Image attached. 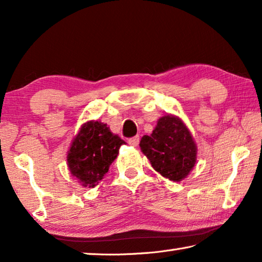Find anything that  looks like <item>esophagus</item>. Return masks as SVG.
Returning <instances> with one entry per match:
<instances>
[{
  "label": "esophagus",
  "mask_w": 262,
  "mask_h": 262,
  "mask_svg": "<svg viewBox=\"0 0 262 262\" xmlns=\"http://www.w3.org/2000/svg\"><path fill=\"white\" fill-rule=\"evenodd\" d=\"M128 143H129L132 147H137L140 143V136H134L132 137V139L128 140Z\"/></svg>",
  "instance_id": "1"
}]
</instances>
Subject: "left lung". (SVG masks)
<instances>
[{"label": "left lung", "mask_w": 262, "mask_h": 262, "mask_svg": "<svg viewBox=\"0 0 262 262\" xmlns=\"http://www.w3.org/2000/svg\"><path fill=\"white\" fill-rule=\"evenodd\" d=\"M140 148L155 171L177 183L184 180L196 163V143L185 122L173 114L159 118L152 134L141 139Z\"/></svg>", "instance_id": "1"}]
</instances>
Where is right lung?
<instances>
[{
  "instance_id": "add662e5",
  "label": "right lung",
  "mask_w": 262,
  "mask_h": 262,
  "mask_svg": "<svg viewBox=\"0 0 262 262\" xmlns=\"http://www.w3.org/2000/svg\"><path fill=\"white\" fill-rule=\"evenodd\" d=\"M126 142L104 122L89 120L79 128L67 152V165L83 187L94 188L107 173Z\"/></svg>"
}]
</instances>
